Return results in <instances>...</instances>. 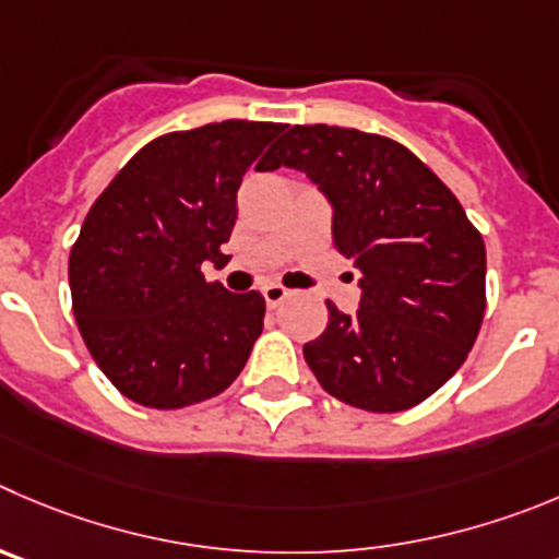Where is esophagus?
<instances>
[{
    "label": "esophagus",
    "instance_id": "34e87169",
    "mask_svg": "<svg viewBox=\"0 0 559 559\" xmlns=\"http://www.w3.org/2000/svg\"><path fill=\"white\" fill-rule=\"evenodd\" d=\"M260 294H263L265 305L276 307V305H283V301L288 299L290 290L283 288V285H280V283H269V285H263V290H260Z\"/></svg>",
    "mask_w": 559,
    "mask_h": 559
}]
</instances>
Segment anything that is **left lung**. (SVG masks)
Here are the masks:
<instances>
[{
    "label": "left lung",
    "mask_w": 559,
    "mask_h": 559,
    "mask_svg": "<svg viewBox=\"0 0 559 559\" xmlns=\"http://www.w3.org/2000/svg\"><path fill=\"white\" fill-rule=\"evenodd\" d=\"M305 173L332 205L334 247L359 271V310L332 301L305 345L318 384L348 406L392 414L464 365L486 312V243L453 191L408 147L337 126H294L260 173Z\"/></svg>",
    "instance_id": "8db88e82"
}]
</instances>
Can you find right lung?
I'll use <instances>...</instances> for the list:
<instances>
[{
  "label": "right lung",
  "mask_w": 559,
  "mask_h": 559,
  "mask_svg": "<svg viewBox=\"0 0 559 559\" xmlns=\"http://www.w3.org/2000/svg\"><path fill=\"white\" fill-rule=\"evenodd\" d=\"M283 123L225 120L147 142L98 197L71 249L73 316L106 379L147 408L209 401L263 332L258 290L205 283L236 194Z\"/></svg>",
  "instance_id": "1"
}]
</instances>
